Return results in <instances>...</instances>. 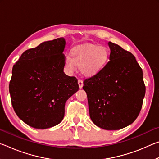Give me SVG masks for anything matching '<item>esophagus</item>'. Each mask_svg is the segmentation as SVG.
I'll return each mask as SVG.
<instances>
[{"mask_svg": "<svg viewBox=\"0 0 159 159\" xmlns=\"http://www.w3.org/2000/svg\"><path fill=\"white\" fill-rule=\"evenodd\" d=\"M78 83H79V88H82L83 85V80H81V79H79V80H78Z\"/></svg>", "mask_w": 159, "mask_h": 159, "instance_id": "esophagus-1", "label": "esophagus"}]
</instances>
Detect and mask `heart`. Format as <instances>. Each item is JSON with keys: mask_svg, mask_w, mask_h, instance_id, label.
<instances>
[{"mask_svg": "<svg viewBox=\"0 0 159 159\" xmlns=\"http://www.w3.org/2000/svg\"><path fill=\"white\" fill-rule=\"evenodd\" d=\"M70 55L64 58V64L70 72L80 67L81 73L87 76H94L108 63L109 52L106 47L96 44L78 45L71 50Z\"/></svg>", "mask_w": 159, "mask_h": 159, "instance_id": "heart-1", "label": "heart"}]
</instances>
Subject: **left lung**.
I'll return each instance as SVG.
<instances>
[{"mask_svg": "<svg viewBox=\"0 0 159 159\" xmlns=\"http://www.w3.org/2000/svg\"><path fill=\"white\" fill-rule=\"evenodd\" d=\"M109 61L94 76L84 79L91 120L105 130H119L134 121L145 95L142 69L134 56L109 42Z\"/></svg>", "mask_w": 159, "mask_h": 159, "instance_id": "1", "label": "left lung"}]
</instances>
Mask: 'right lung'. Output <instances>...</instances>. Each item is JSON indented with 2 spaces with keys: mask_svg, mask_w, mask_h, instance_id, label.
<instances>
[{
  "mask_svg": "<svg viewBox=\"0 0 159 159\" xmlns=\"http://www.w3.org/2000/svg\"><path fill=\"white\" fill-rule=\"evenodd\" d=\"M64 38L26 50L14 64L9 84L16 114L32 128L45 129L62 120L67 99L79 89L64 74Z\"/></svg>",
  "mask_w": 159,
  "mask_h": 159,
  "instance_id": "obj_1",
  "label": "right lung"
}]
</instances>
